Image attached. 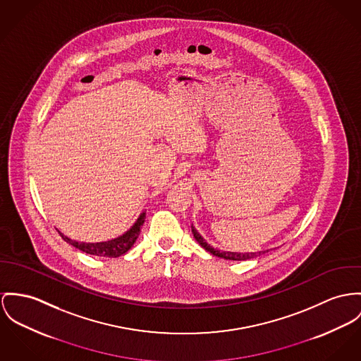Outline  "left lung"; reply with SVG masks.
<instances>
[{
	"mask_svg": "<svg viewBox=\"0 0 361 361\" xmlns=\"http://www.w3.org/2000/svg\"><path fill=\"white\" fill-rule=\"evenodd\" d=\"M191 229H192V235H194L196 242H197L203 249L206 250V251H209L210 254L216 255V257L224 258V259L245 261V259H250V258H255V257H258V255H261V254L265 252V251H257V252H232V251H221V250L214 249V247H212V246L200 236V233L196 231V228H195L194 225H191Z\"/></svg>",
	"mask_w": 361,
	"mask_h": 361,
	"instance_id": "obj_1",
	"label": "left lung"
}]
</instances>
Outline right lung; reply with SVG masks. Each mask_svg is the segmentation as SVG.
Here are the masks:
<instances>
[{
    "instance_id": "1",
    "label": "right lung",
    "mask_w": 361,
    "mask_h": 361,
    "mask_svg": "<svg viewBox=\"0 0 361 361\" xmlns=\"http://www.w3.org/2000/svg\"><path fill=\"white\" fill-rule=\"evenodd\" d=\"M144 221H145V212H142L140 214L139 219L133 224V226L129 231H126L123 235H121L115 239H111V240L99 242V243L77 242V240H73V239L67 238L60 231H59V233H60V236L63 238L64 242L70 243L75 249L81 250L86 254L96 255V257H104V258H116V257L125 254L128 250L135 245L136 239L139 238L140 231H141V226H142Z\"/></svg>"
}]
</instances>
